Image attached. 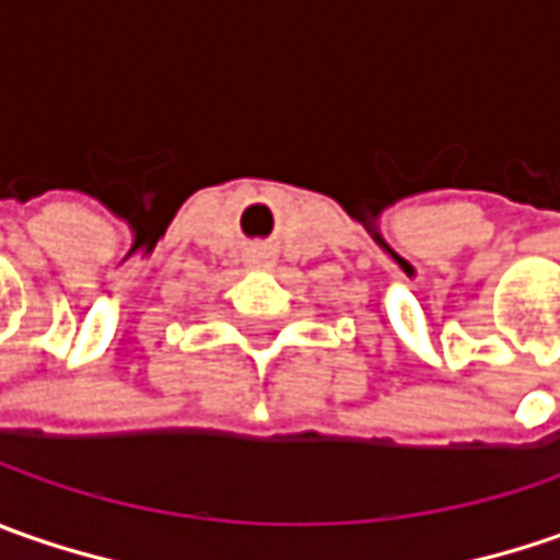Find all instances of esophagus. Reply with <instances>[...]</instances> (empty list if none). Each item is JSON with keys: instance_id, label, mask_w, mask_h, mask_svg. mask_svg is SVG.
Masks as SVG:
<instances>
[{"instance_id": "obj_1", "label": "esophagus", "mask_w": 560, "mask_h": 560, "mask_svg": "<svg viewBox=\"0 0 560 560\" xmlns=\"http://www.w3.org/2000/svg\"><path fill=\"white\" fill-rule=\"evenodd\" d=\"M248 265L252 268H265V265H270V252H252L248 255Z\"/></svg>"}]
</instances>
